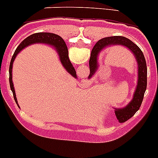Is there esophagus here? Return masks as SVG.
Listing matches in <instances>:
<instances>
[{
	"label": "esophagus",
	"instance_id": "esophagus-1",
	"mask_svg": "<svg viewBox=\"0 0 158 158\" xmlns=\"http://www.w3.org/2000/svg\"><path fill=\"white\" fill-rule=\"evenodd\" d=\"M82 83H84V82H83V81H82Z\"/></svg>",
	"mask_w": 158,
	"mask_h": 158
}]
</instances>
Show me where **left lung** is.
Segmentation results:
<instances>
[{
  "label": "left lung",
  "instance_id": "1",
  "mask_svg": "<svg viewBox=\"0 0 158 158\" xmlns=\"http://www.w3.org/2000/svg\"><path fill=\"white\" fill-rule=\"evenodd\" d=\"M121 45L128 48L132 53L135 55L138 63L139 72H138V83L134 97L131 102L123 109H115L117 120L120 123H123L127 121L130 118L134 116L135 113L139 109L141 104L143 102L144 94L146 92V86H147V67L145 56L143 52L137 45L131 41L128 38L123 36H111L104 38L95 44L91 51L90 58H89V79L94 76L95 72L98 69V56L102 49L110 45Z\"/></svg>",
  "mask_w": 158,
  "mask_h": 158
}]
</instances>
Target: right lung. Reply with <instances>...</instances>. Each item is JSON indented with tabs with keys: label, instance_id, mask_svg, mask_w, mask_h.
I'll return each mask as SVG.
<instances>
[{
	"label": "right lung",
	"instance_id": "add662e5",
	"mask_svg": "<svg viewBox=\"0 0 158 158\" xmlns=\"http://www.w3.org/2000/svg\"><path fill=\"white\" fill-rule=\"evenodd\" d=\"M34 43H47L53 45V46L56 48V51H57L58 54H59L60 56V61H61L62 64L64 67L65 69L68 71V72H69V73L71 74V76L76 78V70L74 69L73 65L72 64V63L70 62V60H69V50H68V47H67L66 43H65V42L64 41V39L61 37L52 33H35L33 34V35H30L27 38H25V39L19 44V46L17 47V49H15L9 65L10 87H11V90H12V93H13L14 99H15V102H16L17 106H19V105H18V102H17L15 89H14L13 82H12V64H13L14 60H15L16 55L19 52V51H21L23 49L27 47V45H31V44Z\"/></svg>",
	"mask_w": 158,
	"mask_h": 158
}]
</instances>
